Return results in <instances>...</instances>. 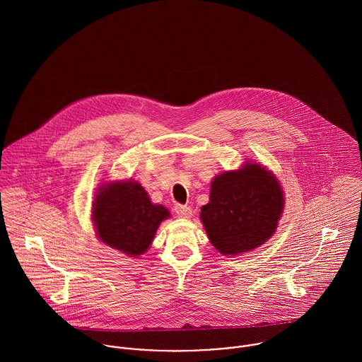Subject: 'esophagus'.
Segmentation results:
<instances>
[{"mask_svg":"<svg viewBox=\"0 0 362 362\" xmlns=\"http://www.w3.org/2000/svg\"><path fill=\"white\" fill-rule=\"evenodd\" d=\"M174 211L181 218H189L192 216V207L187 206V205H177Z\"/></svg>","mask_w":362,"mask_h":362,"instance_id":"obj_1","label":"esophagus"}]
</instances>
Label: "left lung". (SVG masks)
I'll use <instances>...</instances> for the list:
<instances>
[{"label":"left lung","instance_id":"left-lung-1","mask_svg":"<svg viewBox=\"0 0 362 362\" xmlns=\"http://www.w3.org/2000/svg\"><path fill=\"white\" fill-rule=\"evenodd\" d=\"M286 205L280 181L258 163L217 174L201 221L210 244L224 257H235L263 245L276 233Z\"/></svg>","mask_w":362,"mask_h":362}]
</instances>
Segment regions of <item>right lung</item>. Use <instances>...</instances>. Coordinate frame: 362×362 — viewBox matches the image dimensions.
<instances>
[{
  "label": "right lung",
  "mask_w": 362,
  "mask_h": 362,
  "mask_svg": "<svg viewBox=\"0 0 362 362\" xmlns=\"http://www.w3.org/2000/svg\"><path fill=\"white\" fill-rule=\"evenodd\" d=\"M170 210L152 204L146 189L135 180L103 182L92 202V221L98 238L127 257L145 254Z\"/></svg>",
  "instance_id": "add662e5"
}]
</instances>
